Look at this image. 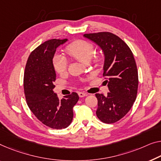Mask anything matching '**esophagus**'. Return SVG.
I'll list each match as a JSON object with an SVG mask.
<instances>
[{"label": "esophagus", "mask_w": 161, "mask_h": 161, "mask_svg": "<svg viewBox=\"0 0 161 161\" xmlns=\"http://www.w3.org/2000/svg\"><path fill=\"white\" fill-rule=\"evenodd\" d=\"M78 95H79V96H80V97H85V96L87 95V94H86V93L83 92H78Z\"/></svg>", "instance_id": "34e87169"}]
</instances>
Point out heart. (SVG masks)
Instances as JSON below:
<instances>
[{
  "instance_id": "1",
  "label": "heart",
  "mask_w": 161,
  "mask_h": 161,
  "mask_svg": "<svg viewBox=\"0 0 161 161\" xmlns=\"http://www.w3.org/2000/svg\"><path fill=\"white\" fill-rule=\"evenodd\" d=\"M66 51L69 56L77 60L82 64H87L93 56L95 53L94 46L92 43L85 40H76L66 47ZM100 61V56H96L95 62ZM53 64L55 71L60 74L65 73L68 67V61L62 55L56 54L53 57Z\"/></svg>"
}]
</instances>
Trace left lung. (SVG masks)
Here are the masks:
<instances>
[{
    "mask_svg": "<svg viewBox=\"0 0 161 161\" xmlns=\"http://www.w3.org/2000/svg\"><path fill=\"white\" fill-rule=\"evenodd\" d=\"M83 36L98 45L104 54L103 76L110 92L107 96L95 94L96 115L103 123H115L130 111L137 94L138 71L133 53L121 38L111 32Z\"/></svg>",
    "mask_w": 161,
    "mask_h": 161,
    "instance_id": "left-lung-1",
    "label": "left lung"
}]
</instances>
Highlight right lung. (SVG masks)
<instances>
[{
	"label": "right lung",
	"instance_id": "obj_1",
	"mask_svg": "<svg viewBox=\"0 0 161 161\" xmlns=\"http://www.w3.org/2000/svg\"><path fill=\"white\" fill-rule=\"evenodd\" d=\"M67 39H52L40 45L28 58L24 75V89L31 111L43 124L62 129L72 121L73 108L79 100L76 92L60 100L53 92L56 74L53 58L56 49Z\"/></svg>",
	"mask_w": 161,
	"mask_h": 161
}]
</instances>
